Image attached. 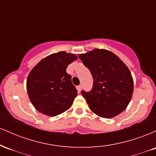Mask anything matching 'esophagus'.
I'll return each mask as SVG.
<instances>
[{
	"label": "esophagus",
	"mask_w": 156,
	"mask_h": 156,
	"mask_svg": "<svg viewBox=\"0 0 156 156\" xmlns=\"http://www.w3.org/2000/svg\"><path fill=\"white\" fill-rule=\"evenodd\" d=\"M76 88H77V90H78V92H80V91H81V89H82V86L81 85L78 86V87H77Z\"/></svg>",
	"instance_id": "1"
}]
</instances>
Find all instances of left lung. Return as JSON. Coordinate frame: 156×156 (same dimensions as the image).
Instances as JSON below:
<instances>
[{"instance_id":"left-lung-1","label":"left lung","mask_w":156,"mask_h":156,"mask_svg":"<svg viewBox=\"0 0 156 156\" xmlns=\"http://www.w3.org/2000/svg\"><path fill=\"white\" fill-rule=\"evenodd\" d=\"M92 73L90 92L82 91L89 108L99 117L111 119L128 107L133 92V80L126 64L105 49L92 50L79 55Z\"/></svg>"}]
</instances>
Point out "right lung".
I'll use <instances>...</instances> for the list:
<instances>
[{
	"label": "right lung",
	"instance_id": "add662e5",
	"mask_svg": "<svg viewBox=\"0 0 156 156\" xmlns=\"http://www.w3.org/2000/svg\"><path fill=\"white\" fill-rule=\"evenodd\" d=\"M77 59L78 56L73 53L60 51L42 58L31 69L26 89L38 112L55 117L70 108L78 92L66 69Z\"/></svg>",
	"mask_w": 156,
	"mask_h": 156
}]
</instances>
